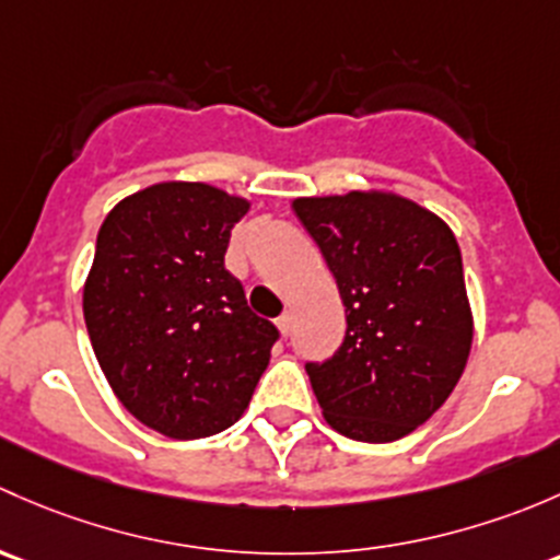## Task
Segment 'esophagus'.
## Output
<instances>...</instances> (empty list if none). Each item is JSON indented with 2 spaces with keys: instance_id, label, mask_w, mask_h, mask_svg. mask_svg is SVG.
<instances>
[{
  "instance_id": "obj_1",
  "label": "esophagus",
  "mask_w": 560,
  "mask_h": 560,
  "mask_svg": "<svg viewBox=\"0 0 560 560\" xmlns=\"http://www.w3.org/2000/svg\"><path fill=\"white\" fill-rule=\"evenodd\" d=\"M278 328H280L282 337H288V334H291V313H288V310L278 318Z\"/></svg>"
}]
</instances>
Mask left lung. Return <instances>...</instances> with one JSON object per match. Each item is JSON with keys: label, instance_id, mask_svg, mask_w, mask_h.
I'll list each match as a JSON object with an SVG mask.
<instances>
[{"label": "left lung", "instance_id": "obj_1", "mask_svg": "<svg viewBox=\"0 0 560 560\" xmlns=\"http://www.w3.org/2000/svg\"><path fill=\"white\" fill-rule=\"evenodd\" d=\"M293 212L348 315L337 353L307 364L323 418L350 440H401L445 405L469 359L458 242L442 218L396 194L310 196Z\"/></svg>", "mask_w": 560, "mask_h": 560}]
</instances>
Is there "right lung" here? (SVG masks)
I'll return each instance as SVG.
<instances>
[{"label":"right lung","instance_id":"add662e5","mask_svg":"<svg viewBox=\"0 0 560 560\" xmlns=\"http://www.w3.org/2000/svg\"><path fill=\"white\" fill-rule=\"evenodd\" d=\"M247 201L159 183L113 207L96 237L83 315L120 405L172 440L237 423L280 331L223 264Z\"/></svg>","mask_w":560,"mask_h":560}]
</instances>
